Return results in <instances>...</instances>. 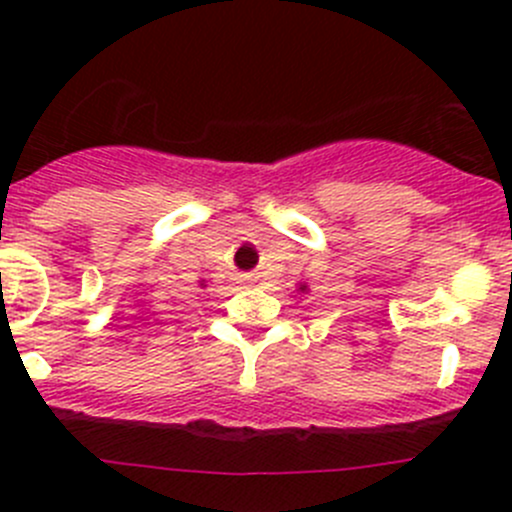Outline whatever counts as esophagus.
Listing matches in <instances>:
<instances>
[{
	"instance_id": "1",
	"label": "esophagus",
	"mask_w": 512,
	"mask_h": 512,
	"mask_svg": "<svg viewBox=\"0 0 512 512\" xmlns=\"http://www.w3.org/2000/svg\"><path fill=\"white\" fill-rule=\"evenodd\" d=\"M242 280H245V282H252V280H250V277H242Z\"/></svg>"
}]
</instances>
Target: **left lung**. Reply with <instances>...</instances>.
<instances>
[{"instance_id": "obj_1", "label": "left lung", "mask_w": 512, "mask_h": 512, "mask_svg": "<svg viewBox=\"0 0 512 512\" xmlns=\"http://www.w3.org/2000/svg\"><path fill=\"white\" fill-rule=\"evenodd\" d=\"M299 289H302V292H304V289H307V285H299Z\"/></svg>"}]
</instances>
